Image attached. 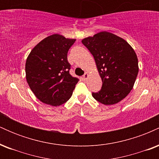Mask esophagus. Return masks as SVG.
<instances>
[{
	"label": "esophagus",
	"instance_id": "34e87169",
	"mask_svg": "<svg viewBox=\"0 0 159 159\" xmlns=\"http://www.w3.org/2000/svg\"><path fill=\"white\" fill-rule=\"evenodd\" d=\"M88 77H89V74L87 73V72H86V73L83 75V80L84 81H86V80L88 78Z\"/></svg>",
	"mask_w": 159,
	"mask_h": 159
}]
</instances>
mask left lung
Here are the masks:
<instances>
[{
    "mask_svg": "<svg viewBox=\"0 0 159 159\" xmlns=\"http://www.w3.org/2000/svg\"><path fill=\"white\" fill-rule=\"evenodd\" d=\"M96 61L102 81V89L92 96L105 105L120 102L134 87L138 76V60L134 49L123 38L102 31L82 39Z\"/></svg>",
    "mask_w": 159,
    "mask_h": 159,
    "instance_id": "left-lung-1",
    "label": "left lung"
}]
</instances>
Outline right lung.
<instances>
[{
	"instance_id": "obj_1",
	"label": "right lung",
	"mask_w": 159,
	"mask_h": 159,
	"mask_svg": "<svg viewBox=\"0 0 159 159\" xmlns=\"http://www.w3.org/2000/svg\"><path fill=\"white\" fill-rule=\"evenodd\" d=\"M75 40L53 34L39 42L27 57V82L42 102L59 106L72 96L79 79L69 74L67 53Z\"/></svg>"
}]
</instances>
